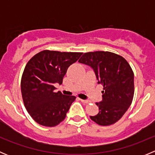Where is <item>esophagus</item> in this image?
<instances>
[{"instance_id":"obj_1","label":"esophagus","mask_w":155,"mask_h":155,"mask_svg":"<svg viewBox=\"0 0 155 155\" xmlns=\"http://www.w3.org/2000/svg\"><path fill=\"white\" fill-rule=\"evenodd\" d=\"M80 101H82L83 104H89L90 103V101H86V100H82V99H80Z\"/></svg>"}]
</instances>
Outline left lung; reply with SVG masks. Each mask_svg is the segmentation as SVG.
<instances>
[{
  "instance_id": "left-lung-1",
  "label": "left lung",
  "mask_w": 155,
  "mask_h": 155,
  "mask_svg": "<svg viewBox=\"0 0 155 155\" xmlns=\"http://www.w3.org/2000/svg\"><path fill=\"white\" fill-rule=\"evenodd\" d=\"M79 63L91 67L97 83L104 86L103 101L96 103L99 112L91 119L99 125L109 126L118 121L127 110L134 94V74L122 56L110 51L84 53Z\"/></svg>"
}]
</instances>
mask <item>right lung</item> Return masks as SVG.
Returning a JSON list of instances; mask_svg holds the SVG:
<instances>
[{
    "mask_svg": "<svg viewBox=\"0 0 155 155\" xmlns=\"http://www.w3.org/2000/svg\"><path fill=\"white\" fill-rule=\"evenodd\" d=\"M82 54L43 50L27 63L21 79V96L28 112L39 124L54 127L64 120L76 97L54 92V84H62L69 67Z\"/></svg>",
    "mask_w": 155,
    "mask_h": 155,
    "instance_id": "1",
    "label": "right lung"
}]
</instances>
